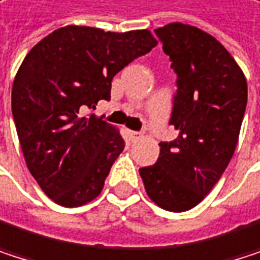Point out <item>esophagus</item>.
<instances>
[{"instance_id": "34e87169", "label": "esophagus", "mask_w": 260, "mask_h": 260, "mask_svg": "<svg viewBox=\"0 0 260 260\" xmlns=\"http://www.w3.org/2000/svg\"><path fill=\"white\" fill-rule=\"evenodd\" d=\"M130 136H132V139H139V138H142V133H139V132H130Z\"/></svg>"}]
</instances>
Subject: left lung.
<instances>
[{
	"instance_id": "1",
	"label": "left lung",
	"mask_w": 260,
	"mask_h": 260,
	"mask_svg": "<svg viewBox=\"0 0 260 260\" xmlns=\"http://www.w3.org/2000/svg\"><path fill=\"white\" fill-rule=\"evenodd\" d=\"M177 74L170 124L154 165L139 170L148 197L162 209L195 207L225 171L247 106V80L232 54L209 33L182 22L154 30Z\"/></svg>"
}]
</instances>
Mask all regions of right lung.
Returning a JSON list of instances; mask_svg holds the SVG:
<instances>
[{"instance_id": "right-lung-1", "label": "right lung", "mask_w": 260, "mask_h": 260, "mask_svg": "<svg viewBox=\"0 0 260 260\" xmlns=\"http://www.w3.org/2000/svg\"><path fill=\"white\" fill-rule=\"evenodd\" d=\"M156 45L148 30L66 25L25 56L12 87V113L31 176L57 204L77 207L103 191L124 139L84 112L110 100L113 77Z\"/></svg>"}]
</instances>
